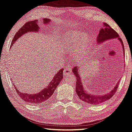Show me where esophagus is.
<instances>
[{
    "mask_svg": "<svg viewBox=\"0 0 132 132\" xmlns=\"http://www.w3.org/2000/svg\"><path fill=\"white\" fill-rule=\"evenodd\" d=\"M72 71L71 68H70L69 66H65L64 68V72H63V74L64 75H68L71 74Z\"/></svg>",
    "mask_w": 132,
    "mask_h": 132,
    "instance_id": "obj_1",
    "label": "esophagus"
}]
</instances>
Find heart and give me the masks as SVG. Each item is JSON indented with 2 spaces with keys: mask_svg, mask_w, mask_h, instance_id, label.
I'll list each match as a JSON object with an SVG mask.
<instances>
[{
  "mask_svg": "<svg viewBox=\"0 0 132 132\" xmlns=\"http://www.w3.org/2000/svg\"><path fill=\"white\" fill-rule=\"evenodd\" d=\"M91 38L83 32H75L72 35L67 36L66 42L71 52H77L76 55L78 61H81L85 55L88 46L91 43Z\"/></svg>",
  "mask_w": 132,
  "mask_h": 132,
  "instance_id": "obj_1",
  "label": "heart"
}]
</instances>
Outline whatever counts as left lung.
<instances>
[{"label":"left lung","instance_id":"obj_1","mask_svg":"<svg viewBox=\"0 0 132 132\" xmlns=\"http://www.w3.org/2000/svg\"><path fill=\"white\" fill-rule=\"evenodd\" d=\"M113 38H118V39L121 43L122 46L124 53V44H123L121 38H119L118 33L114 30H113L108 24L103 23V27L100 30L99 33L98 35L97 38V42L101 43L104 42L108 39H111ZM78 71H79V69L77 68V66H75L72 69V72L76 76L77 80L76 88V93L79 97L80 99L84 102V103H89V104H92L93 105H97L101 104V103L111 99L113 95L115 94L116 91H117L119 83L116 84V85L114 86L113 89L111 90L110 92L106 93V94L99 95V96L97 95H97L89 94L84 89L83 83L81 82L80 76L78 74Z\"/></svg>","mask_w":132,"mask_h":132}]
</instances>
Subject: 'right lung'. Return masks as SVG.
<instances>
[{"label":"right lung","mask_w":132,"mask_h":132,"mask_svg":"<svg viewBox=\"0 0 132 132\" xmlns=\"http://www.w3.org/2000/svg\"><path fill=\"white\" fill-rule=\"evenodd\" d=\"M51 20L49 19H43V22L44 24H49ZM39 27L38 25V20L29 21L27 22L19 30V31L16 33L14 37L13 38L11 42V46H12L14 43L17 41V39L25 34V33L30 32V31H36L38 32L39 31ZM63 69H61L57 73H55L54 77H53V79L49 83L47 86L44 88L42 91L39 93H36V94H27V93H23L20 92L16 88V91L17 94L21 97V99L24 100V101L30 103H35V104H38V103H42L46 102L47 100L49 99L52 96L53 93L57 87L58 84L61 82V80L63 79Z\"/></svg>","instance_id":"1"}]
</instances>
